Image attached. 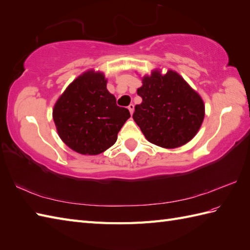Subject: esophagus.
Listing matches in <instances>:
<instances>
[{
    "label": "esophagus",
    "mask_w": 250,
    "mask_h": 250,
    "mask_svg": "<svg viewBox=\"0 0 250 250\" xmlns=\"http://www.w3.org/2000/svg\"><path fill=\"white\" fill-rule=\"evenodd\" d=\"M128 108H129V110H130V113L133 114V111H134V104H130V105L128 106Z\"/></svg>",
    "instance_id": "34e87169"
}]
</instances>
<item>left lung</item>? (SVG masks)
I'll use <instances>...</instances> for the list:
<instances>
[{
  "label": "left lung",
  "instance_id": "obj_1",
  "mask_svg": "<svg viewBox=\"0 0 250 250\" xmlns=\"http://www.w3.org/2000/svg\"><path fill=\"white\" fill-rule=\"evenodd\" d=\"M137 94L143 101L133 119L150 143L176 148L193 139L204 119V103L176 72H152L143 78Z\"/></svg>",
  "mask_w": 250,
  "mask_h": 250
}]
</instances>
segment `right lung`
Listing matches in <instances>:
<instances>
[{"label":"right lung","mask_w":250,"mask_h":250,"mask_svg":"<svg viewBox=\"0 0 250 250\" xmlns=\"http://www.w3.org/2000/svg\"><path fill=\"white\" fill-rule=\"evenodd\" d=\"M54 121L61 140L82 155H99L113 146L130 117L106 89L102 73L89 71L76 78L59 100Z\"/></svg>","instance_id":"1"}]
</instances>
